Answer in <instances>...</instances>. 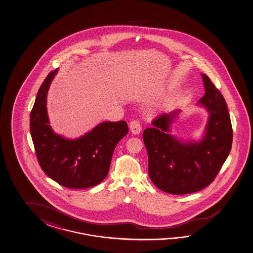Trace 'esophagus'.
Returning <instances> with one entry per match:
<instances>
[{
    "mask_svg": "<svg viewBox=\"0 0 253 253\" xmlns=\"http://www.w3.org/2000/svg\"><path fill=\"white\" fill-rule=\"evenodd\" d=\"M129 129L131 130V132L132 133L138 134L140 133V131H141V125H140V123L137 121V120H132L130 123H129Z\"/></svg>",
    "mask_w": 253,
    "mask_h": 253,
    "instance_id": "1",
    "label": "esophagus"
}]
</instances>
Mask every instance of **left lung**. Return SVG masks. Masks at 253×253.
I'll list each match as a JSON object with an SVG mask.
<instances>
[{
	"mask_svg": "<svg viewBox=\"0 0 253 253\" xmlns=\"http://www.w3.org/2000/svg\"><path fill=\"white\" fill-rule=\"evenodd\" d=\"M202 78L206 93L198 104L210 117L201 140L184 142L169 133L179 111L159 115L153 120L154 127L144 130L149 178L167 193L182 195L209 186L232 148L233 128L224 96L209 77Z\"/></svg>",
	"mask_w": 253,
	"mask_h": 253,
	"instance_id": "obj_1",
	"label": "left lung"
}]
</instances>
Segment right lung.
I'll use <instances>...</instances> for the list:
<instances>
[{
	"label": "right lung",
	"instance_id": "1",
	"mask_svg": "<svg viewBox=\"0 0 253 253\" xmlns=\"http://www.w3.org/2000/svg\"><path fill=\"white\" fill-rule=\"evenodd\" d=\"M58 70L50 72L39 88L30 113V133L39 165L62 186H95L109 172L115 146L129 131L127 123L105 122L76 139L54 133L49 125L46 96Z\"/></svg>",
	"mask_w": 253,
	"mask_h": 253
}]
</instances>
